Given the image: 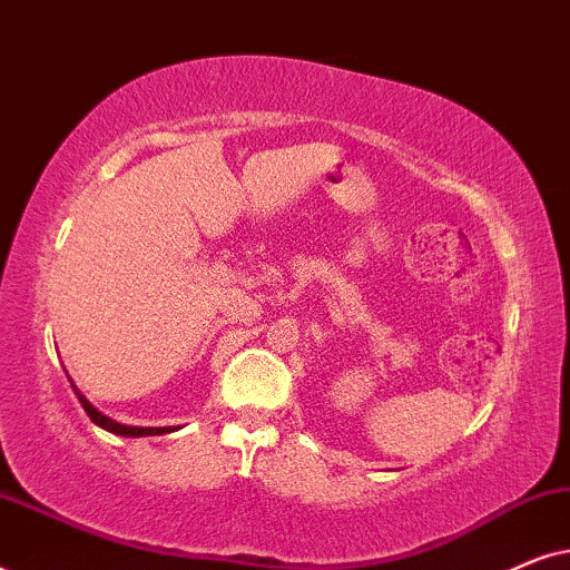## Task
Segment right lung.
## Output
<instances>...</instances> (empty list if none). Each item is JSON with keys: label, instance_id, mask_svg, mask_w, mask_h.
I'll list each match as a JSON object with an SVG mask.
<instances>
[{"label": "right lung", "instance_id": "1", "mask_svg": "<svg viewBox=\"0 0 570 570\" xmlns=\"http://www.w3.org/2000/svg\"><path fill=\"white\" fill-rule=\"evenodd\" d=\"M69 381H72V379H69ZM72 389H75L77 400H80V404H82V410L88 412V417H90L92 423H96L98 428H104V431H108V433H114V435H124V439H142V435H163V433L178 431L176 425H174V428H139V425H124V423H116V420H111L108 415H104V412H100L98 407H92L88 396H85V394L80 392V389L75 386V381H72Z\"/></svg>", "mask_w": 570, "mask_h": 570}]
</instances>
